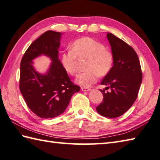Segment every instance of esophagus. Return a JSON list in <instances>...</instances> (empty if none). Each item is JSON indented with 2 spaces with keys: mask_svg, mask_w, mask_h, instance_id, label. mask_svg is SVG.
Wrapping results in <instances>:
<instances>
[{
  "mask_svg": "<svg viewBox=\"0 0 160 160\" xmlns=\"http://www.w3.org/2000/svg\"><path fill=\"white\" fill-rule=\"evenodd\" d=\"M81 90L85 92V91H89L91 89L89 88H87V87H81Z\"/></svg>",
  "mask_w": 160,
  "mask_h": 160,
  "instance_id": "obj_1",
  "label": "esophagus"
}]
</instances>
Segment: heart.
Instances as JSON below:
<instances>
[{"label": "heart", "instance_id": "1", "mask_svg": "<svg viewBox=\"0 0 160 160\" xmlns=\"http://www.w3.org/2000/svg\"><path fill=\"white\" fill-rule=\"evenodd\" d=\"M88 58L85 72L77 76L76 82L88 87L96 83L98 75L103 76L111 70L113 56L105 49L102 43L90 37L80 38L72 43L71 49L64 51L60 56V62L64 71L70 75L77 71V59Z\"/></svg>", "mask_w": 160, "mask_h": 160}]
</instances>
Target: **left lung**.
<instances>
[{
  "mask_svg": "<svg viewBox=\"0 0 160 160\" xmlns=\"http://www.w3.org/2000/svg\"><path fill=\"white\" fill-rule=\"evenodd\" d=\"M113 56V66L101 82L103 101L96 107L102 116L115 118L128 110L138 97L142 81L140 60L135 50L123 40L107 33ZM107 88L111 91L105 92Z\"/></svg>",
  "mask_w": 160,
  "mask_h": 160,
  "instance_id": "1",
  "label": "left lung"
}]
</instances>
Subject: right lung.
<instances>
[{"label":"right lung","instance_id":"right-lung-1","mask_svg":"<svg viewBox=\"0 0 160 160\" xmlns=\"http://www.w3.org/2000/svg\"><path fill=\"white\" fill-rule=\"evenodd\" d=\"M62 33L47 31L33 41L20 62V90L29 108L38 117L49 119L64 113L73 95L80 91L70 80L58 58ZM45 55L52 62L45 74L38 72L32 60Z\"/></svg>","mask_w":160,"mask_h":160}]
</instances>
